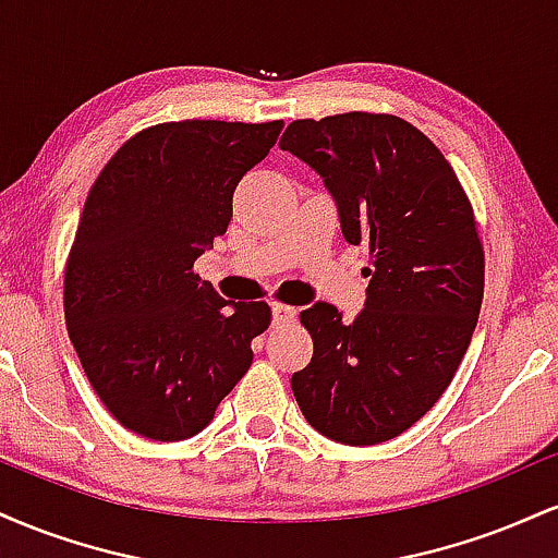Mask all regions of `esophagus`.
Wrapping results in <instances>:
<instances>
[{"instance_id":"34e87169","label":"esophagus","mask_w":558,"mask_h":558,"mask_svg":"<svg viewBox=\"0 0 558 558\" xmlns=\"http://www.w3.org/2000/svg\"><path fill=\"white\" fill-rule=\"evenodd\" d=\"M270 310H272V323L275 325H286V323H293V319H296V310H293V306H288V304H280V301H272Z\"/></svg>"}]
</instances>
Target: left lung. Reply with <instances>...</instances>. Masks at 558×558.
<instances>
[{"label": "left lung", "mask_w": 558, "mask_h": 558, "mask_svg": "<svg viewBox=\"0 0 558 558\" xmlns=\"http://www.w3.org/2000/svg\"><path fill=\"white\" fill-rule=\"evenodd\" d=\"M280 149L323 178L343 239L373 254L354 323L328 301L301 312L315 354L293 396L325 438L383 444L430 412L472 341L485 280L472 207L438 146L393 114L293 120Z\"/></svg>", "instance_id": "1"}]
</instances>
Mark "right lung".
Returning <instances> with one entry per match:
<instances>
[{"mask_svg": "<svg viewBox=\"0 0 558 558\" xmlns=\"http://www.w3.org/2000/svg\"><path fill=\"white\" fill-rule=\"evenodd\" d=\"M283 123L183 120L125 141L88 191L65 272V323L88 383L151 440L202 433L252 367L265 301H226L194 272L233 191Z\"/></svg>", "mask_w": 558, "mask_h": 558, "instance_id": "right-lung-1", "label": "right lung"}]
</instances>
